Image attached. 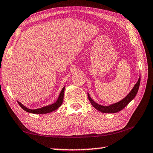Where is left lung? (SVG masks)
<instances>
[{"label":"left lung","mask_w":153,"mask_h":153,"mask_svg":"<svg viewBox=\"0 0 153 153\" xmlns=\"http://www.w3.org/2000/svg\"><path fill=\"white\" fill-rule=\"evenodd\" d=\"M140 79H141V77L140 76L137 82L135 84V86H134L133 88H132L131 92H130L124 99H122L121 101L117 102V103L111 104V105L109 106L100 105V104L96 103L94 100L91 98L88 93V98L89 100V101L91 103V104L93 105V106L95 108H96L97 111H100V112L105 113H114L119 112V111H122L123 108H125V106L128 105L130 102L132 101V100L135 98L137 93L138 92L139 87H140Z\"/></svg>","instance_id":"left-lung-1"}]
</instances>
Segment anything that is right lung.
Instances as JSON below:
<instances>
[{
    "label": "right lung",
    "mask_w": 153,
    "mask_h": 153,
    "mask_svg": "<svg viewBox=\"0 0 153 153\" xmlns=\"http://www.w3.org/2000/svg\"><path fill=\"white\" fill-rule=\"evenodd\" d=\"M65 86H64L62 91H61L60 95H59L58 100H57V101L55 102V103L50 104V105H48L46 106L42 107V108H37V109H30V108H27L26 106H25L23 104H22L18 101V103L20 105V106L21 107L24 111H25L26 112L34 113V114H45V113H51L52 111H56V109H58L59 107L62 105L63 102V99H64V92H65Z\"/></svg>",
    "instance_id": "obj_1"
}]
</instances>
